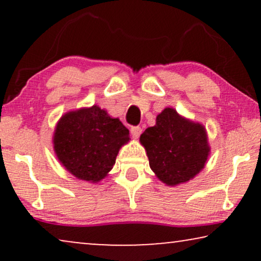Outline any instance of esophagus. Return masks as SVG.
Listing matches in <instances>:
<instances>
[{
	"instance_id": "1",
	"label": "esophagus",
	"mask_w": 261,
	"mask_h": 261,
	"mask_svg": "<svg viewBox=\"0 0 261 261\" xmlns=\"http://www.w3.org/2000/svg\"><path fill=\"white\" fill-rule=\"evenodd\" d=\"M141 132H142L141 127H139V126H134V127H132V128H130V133H132V137H133L134 139H138L139 137H140Z\"/></svg>"
}]
</instances>
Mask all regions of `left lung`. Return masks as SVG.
<instances>
[{"mask_svg": "<svg viewBox=\"0 0 261 261\" xmlns=\"http://www.w3.org/2000/svg\"><path fill=\"white\" fill-rule=\"evenodd\" d=\"M155 176L170 187L192 179L204 167L210 147L205 128L165 108L140 137Z\"/></svg>", "mask_w": 261, "mask_h": 261, "instance_id": "left-lung-1", "label": "left lung"}]
</instances>
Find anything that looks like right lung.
Segmentation results:
<instances>
[{
	"label": "right lung",
	"mask_w": 261,
	"mask_h": 261,
	"mask_svg": "<svg viewBox=\"0 0 261 261\" xmlns=\"http://www.w3.org/2000/svg\"><path fill=\"white\" fill-rule=\"evenodd\" d=\"M129 141V130L98 106L69 112L60 117L53 135L57 158L78 179L97 183L115 164Z\"/></svg>",
	"instance_id": "add662e5"
}]
</instances>
